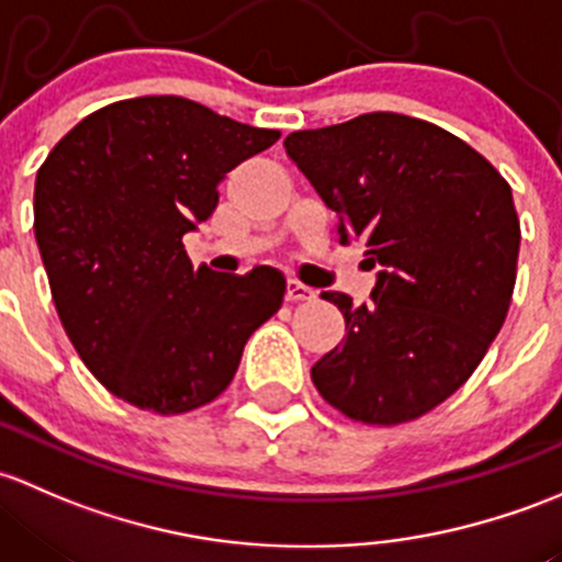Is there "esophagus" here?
I'll list each match as a JSON object with an SVG mask.
<instances>
[{
	"mask_svg": "<svg viewBox=\"0 0 562 562\" xmlns=\"http://www.w3.org/2000/svg\"><path fill=\"white\" fill-rule=\"evenodd\" d=\"M311 297H314V289L305 286V283H300L297 279H289V283H286L289 303H300V300H311Z\"/></svg>",
	"mask_w": 562,
	"mask_h": 562,
	"instance_id": "obj_1",
	"label": "esophagus"
}]
</instances>
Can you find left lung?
Returning a JSON list of instances; mask_svg holds the SVG:
<instances>
[{
    "label": "left lung",
    "mask_w": 562,
    "mask_h": 562,
    "mask_svg": "<svg viewBox=\"0 0 562 562\" xmlns=\"http://www.w3.org/2000/svg\"><path fill=\"white\" fill-rule=\"evenodd\" d=\"M329 211L338 243L379 268L370 303L322 292L344 344L311 368L329 406L401 425L460 390L501 333L517 281L519 218L501 172L452 132L366 113L283 140Z\"/></svg>",
    "instance_id": "left-lung-1"
}]
</instances>
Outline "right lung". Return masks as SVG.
Segmentation results:
<instances>
[{
    "label": "right lung",
    "instance_id": "add662e5",
    "mask_svg": "<svg viewBox=\"0 0 562 562\" xmlns=\"http://www.w3.org/2000/svg\"><path fill=\"white\" fill-rule=\"evenodd\" d=\"M279 137L183 97H137L86 115L43 161L34 238L54 305L115 397L161 416L216 401L281 308L276 268L213 273L183 248L224 176Z\"/></svg>",
    "mask_w": 562,
    "mask_h": 562
}]
</instances>
